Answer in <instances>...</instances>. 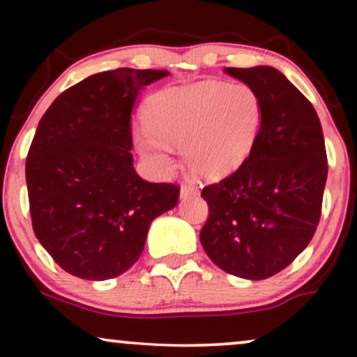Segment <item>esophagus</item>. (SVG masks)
<instances>
[{
	"instance_id": "obj_1",
	"label": "esophagus",
	"mask_w": 357,
	"mask_h": 357,
	"mask_svg": "<svg viewBox=\"0 0 357 357\" xmlns=\"http://www.w3.org/2000/svg\"><path fill=\"white\" fill-rule=\"evenodd\" d=\"M198 193H199V190L190 182H185L182 185V188H180V198L182 199L188 198V197H195V195H198Z\"/></svg>"
}]
</instances>
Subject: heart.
Instances as JSON below:
<instances>
[{
  "mask_svg": "<svg viewBox=\"0 0 357 357\" xmlns=\"http://www.w3.org/2000/svg\"><path fill=\"white\" fill-rule=\"evenodd\" d=\"M148 131L136 135L146 158L169 162L167 144L182 146L190 172L221 178L241 167L255 144L261 102L247 84H202L162 91L144 109Z\"/></svg>",
  "mask_w": 357,
  "mask_h": 357,
  "instance_id": "obj_1",
  "label": "heart"
}]
</instances>
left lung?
Returning a JSON list of instances; mask_svg holds the SVG:
<instances>
[{"instance_id":"left-lung-1","label":"left lung","mask_w":357,"mask_h":357,"mask_svg":"<svg viewBox=\"0 0 357 357\" xmlns=\"http://www.w3.org/2000/svg\"><path fill=\"white\" fill-rule=\"evenodd\" d=\"M261 102L255 144L236 172L203 188L208 221L199 232L216 266L266 280L309 245L328 175L324 131L307 97L276 68H226Z\"/></svg>"}]
</instances>
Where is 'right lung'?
<instances>
[{
  "instance_id": "1",
  "label": "right lung",
  "mask_w": 357,
  "mask_h": 357,
  "mask_svg": "<svg viewBox=\"0 0 357 357\" xmlns=\"http://www.w3.org/2000/svg\"><path fill=\"white\" fill-rule=\"evenodd\" d=\"M164 70L119 68L61 92L38 121L26 160L36 237L66 273L104 281L130 270L151 222L175 208L174 183L133 167L131 110Z\"/></svg>"
}]
</instances>
